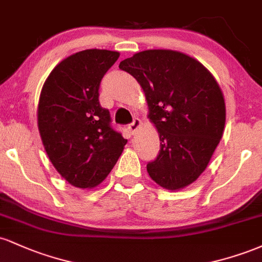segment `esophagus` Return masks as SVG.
<instances>
[{"label": "esophagus", "instance_id": "1", "mask_svg": "<svg viewBox=\"0 0 262 262\" xmlns=\"http://www.w3.org/2000/svg\"><path fill=\"white\" fill-rule=\"evenodd\" d=\"M140 124H141V122H140V119H138V118H135L133 122L130 123V124L128 125V129H129V132H130L132 134H134L135 132L138 130V129H139V127H140Z\"/></svg>", "mask_w": 262, "mask_h": 262}]
</instances>
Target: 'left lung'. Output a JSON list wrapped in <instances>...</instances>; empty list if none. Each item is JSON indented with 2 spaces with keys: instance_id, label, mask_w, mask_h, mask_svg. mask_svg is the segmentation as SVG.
<instances>
[{
  "instance_id": "1",
  "label": "left lung",
  "mask_w": 262,
  "mask_h": 262,
  "mask_svg": "<svg viewBox=\"0 0 262 262\" xmlns=\"http://www.w3.org/2000/svg\"><path fill=\"white\" fill-rule=\"evenodd\" d=\"M145 93L160 150L146 165L161 187L180 189L206 170L222 139L225 103L212 74L196 59L173 50H145L121 61Z\"/></svg>"
}]
</instances>
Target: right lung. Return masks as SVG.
Here are the masks:
<instances>
[{
    "mask_svg": "<svg viewBox=\"0 0 262 262\" xmlns=\"http://www.w3.org/2000/svg\"><path fill=\"white\" fill-rule=\"evenodd\" d=\"M118 58V52L82 50L56 65L41 89L38 128L45 151L75 187L103 181L128 141L98 100L101 81Z\"/></svg>",
    "mask_w": 262,
    "mask_h": 262,
    "instance_id": "right-lung-1",
    "label": "right lung"
}]
</instances>
